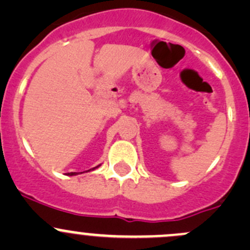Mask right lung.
<instances>
[{"mask_svg": "<svg viewBox=\"0 0 250 250\" xmlns=\"http://www.w3.org/2000/svg\"><path fill=\"white\" fill-rule=\"evenodd\" d=\"M98 167H99V166H97V167H95V168H98ZM95 168H92V170H94ZM89 170H90V169H89ZM77 174H78V173H69V174H67V175H77Z\"/></svg>", "mask_w": 250, "mask_h": 250, "instance_id": "1", "label": "right lung"}]
</instances>
